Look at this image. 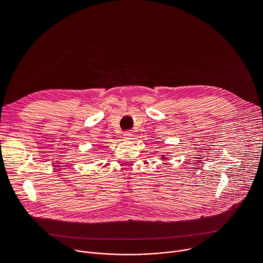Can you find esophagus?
<instances>
[{"label": "esophagus", "mask_w": 263, "mask_h": 263, "mask_svg": "<svg viewBox=\"0 0 263 263\" xmlns=\"http://www.w3.org/2000/svg\"><path fill=\"white\" fill-rule=\"evenodd\" d=\"M132 135H133V134H132L130 131H126V132L123 133V138H124V139H131Z\"/></svg>", "instance_id": "esophagus-1"}]
</instances>
